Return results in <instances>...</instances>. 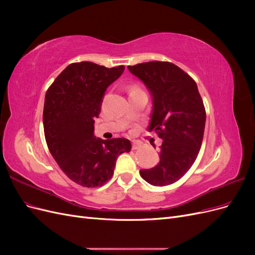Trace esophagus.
<instances>
[{"label":"esophagus","instance_id":"obj_1","mask_svg":"<svg viewBox=\"0 0 255 255\" xmlns=\"http://www.w3.org/2000/svg\"><path fill=\"white\" fill-rule=\"evenodd\" d=\"M139 148H141V143H139V142H133V144H132V149L133 150H137V149H139Z\"/></svg>","mask_w":255,"mask_h":255}]
</instances>
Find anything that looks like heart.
I'll list each match as a JSON object with an SVG mask.
<instances>
[{
	"instance_id": "b5f03b06",
	"label": "heart",
	"mask_w": 255,
	"mask_h": 255,
	"mask_svg": "<svg viewBox=\"0 0 255 255\" xmlns=\"http://www.w3.org/2000/svg\"><path fill=\"white\" fill-rule=\"evenodd\" d=\"M133 89H135V87H134V88H133Z\"/></svg>"
}]
</instances>
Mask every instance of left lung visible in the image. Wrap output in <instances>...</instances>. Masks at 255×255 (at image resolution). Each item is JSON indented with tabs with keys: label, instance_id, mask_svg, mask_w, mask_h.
<instances>
[{
	"label": "left lung",
	"instance_id": "1",
	"mask_svg": "<svg viewBox=\"0 0 255 255\" xmlns=\"http://www.w3.org/2000/svg\"><path fill=\"white\" fill-rule=\"evenodd\" d=\"M128 68L150 91L153 109L148 130L163 139L159 163L139 173L154 186H167L189 170L201 148L206 119L202 98L196 82L169 61Z\"/></svg>",
	"mask_w": 255,
	"mask_h": 255
}]
</instances>
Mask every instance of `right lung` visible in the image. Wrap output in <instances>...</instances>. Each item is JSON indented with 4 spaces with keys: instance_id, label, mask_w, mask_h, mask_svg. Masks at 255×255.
I'll list each match as a JSON object with an SVG mask.
<instances>
[{
    "instance_id": "obj_1",
    "label": "right lung",
    "mask_w": 255,
    "mask_h": 255,
    "mask_svg": "<svg viewBox=\"0 0 255 255\" xmlns=\"http://www.w3.org/2000/svg\"><path fill=\"white\" fill-rule=\"evenodd\" d=\"M123 71L125 66L106 68L90 61L73 63L45 94V141L61 170L81 186H102L113 176L117 157L130 151L126 138L103 140L94 134L105 91Z\"/></svg>"
}]
</instances>
